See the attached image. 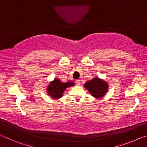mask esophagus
I'll return each mask as SVG.
<instances>
[{
	"label": "esophagus",
	"mask_w": 147,
	"mask_h": 147,
	"mask_svg": "<svg viewBox=\"0 0 147 147\" xmlns=\"http://www.w3.org/2000/svg\"><path fill=\"white\" fill-rule=\"evenodd\" d=\"M76 84L78 85H81V81H80V80H76Z\"/></svg>",
	"instance_id": "34e87169"
}]
</instances>
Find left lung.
Here are the masks:
<instances>
[{
	"instance_id": "obj_1",
	"label": "left lung",
	"mask_w": 147,
	"mask_h": 147,
	"mask_svg": "<svg viewBox=\"0 0 147 147\" xmlns=\"http://www.w3.org/2000/svg\"><path fill=\"white\" fill-rule=\"evenodd\" d=\"M83 85L91 95L96 98H100L106 95L109 87L108 82L98 77H94L92 80L85 82Z\"/></svg>"
}]
</instances>
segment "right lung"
Returning <instances> with one entry per match:
<instances>
[{"instance_id": "add662e5", "label": "right lung", "mask_w": 147, "mask_h": 147, "mask_svg": "<svg viewBox=\"0 0 147 147\" xmlns=\"http://www.w3.org/2000/svg\"><path fill=\"white\" fill-rule=\"evenodd\" d=\"M75 83L72 81L62 82L60 79L55 78L51 81L47 88V92L48 95L51 96L53 99H59L62 97L63 94L67 87H73Z\"/></svg>"}]
</instances>
